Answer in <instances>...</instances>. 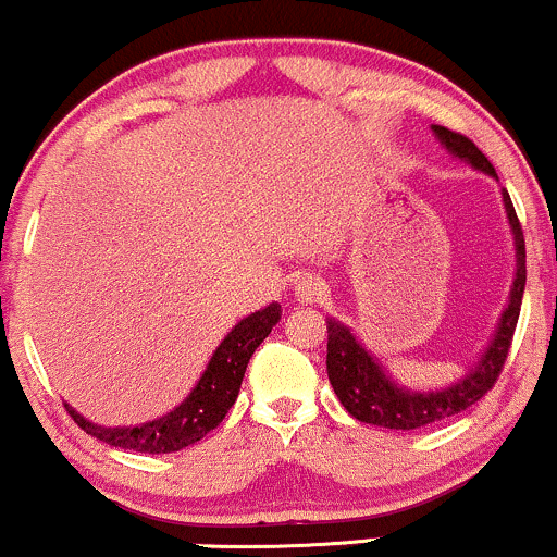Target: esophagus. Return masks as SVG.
Wrapping results in <instances>:
<instances>
[{
	"label": "esophagus",
	"mask_w": 557,
	"mask_h": 557,
	"mask_svg": "<svg viewBox=\"0 0 557 557\" xmlns=\"http://www.w3.org/2000/svg\"><path fill=\"white\" fill-rule=\"evenodd\" d=\"M324 295H326V281L321 276H315V273H305L302 278L295 281L297 302H302V305L319 302Z\"/></svg>",
	"instance_id": "1"
}]
</instances>
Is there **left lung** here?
Segmentation results:
<instances>
[{
  "label": "left lung",
  "instance_id": "1",
  "mask_svg": "<svg viewBox=\"0 0 557 557\" xmlns=\"http://www.w3.org/2000/svg\"><path fill=\"white\" fill-rule=\"evenodd\" d=\"M433 133L441 140L451 157L468 161L472 170H481L486 175L496 177L492 161L478 151L475 143L470 137L451 133V129L433 124ZM502 201H505L507 220H510L512 242H516V278H512L510 300L507 308L502 310L499 326L483 350L481 361L470 369L462 380L451 382V385L441 387V391H409L400 387L391 380V374L380 367V361L352 337V332L339 321L329 319L326 332V372L332 382L334 393H337L339 404L348 409V414L356 417L358 422L380 424V428L391 430H417L424 424H433L448 417L459 414V411L470 409L478 404L488 391L494 387L496 376L507 361V350H510L512 334L520 315V300H523L525 289V242L523 231H520L516 207H512L510 194L502 190Z\"/></svg>",
  "mask_w": 557,
  "mask_h": 557
}]
</instances>
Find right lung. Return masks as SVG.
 Here are the masks:
<instances>
[{
	"mask_svg": "<svg viewBox=\"0 0 557 557\" xmlns=\"http://www.w3.org/2000/svg\"><path fill=\"white\" fill-rule=\"evenodd\" d=\"M278 319L281 305L271 302L238 321L228 332V337L212 352L205 374L199 376L188 398L159 420L137 424V428H103V424H95L76 414L69 404H65V409L85 433L109 446L129 448V451L140 454L181 451V448L205 438L209 430H214L225 420L228 409L236 404L249 358L260 348L262 339L271 334V329L278 324Z\"/></svg>",
	"mask_w": 557,
	"mask_h": 557,
	"instance_id": "add662e5",
	"label": "right lung"
}]
</instances>
